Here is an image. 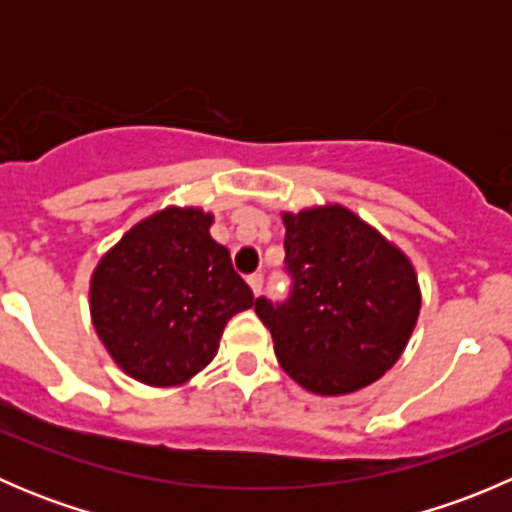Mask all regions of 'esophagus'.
<instances>
[{
    "instance_id": "esophagus-1",
    "label": "esophagus",
    "mask_w": 512,
    "mask_h": 512,
    "mask_svg": "<svg viewBox=\"0 0 512 512\" xmlns=\"http://www.w3.org/2000/svg\"><path fill=\"white\" fill-rule=\"evenodd\" d=\"M247 285H250V289H252V294H260L262 292V275H250L247 277Z\"/></svg>"
}]
</instances>
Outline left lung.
I'll list each match as a JSON object with an SVG mask.
<instances>
[{"label": "left lung", "mask_w": 512, "mask_h": 512, "mask_svg": "<svg viewBox=\"0 0 512 512\" xmlns=\"http://www.w3.org/2000/svg\"><path fill=\"white\" fill-rule=\"evenodd\" d=\"M292 294L255 302L289 379L319 396L379 381L404 354L421 287L399 245L339 203L282 213Z\"/></svg>", "instance_id": "left-lung-1"}]
</instances>
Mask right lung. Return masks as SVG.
Wrapping results in <instances>:
<instances>
[{"label": "right lung", "instance_id": "add662e5", "mask_svg": "<svg viewBox=\"0 0 512 512\" xmlns=\"http://www.w3.org/2000/svg\"><path fill=\"white\" fill-rule=\"evenodd\" d=\"M215 215L168 205L98 260L91 322L118 369L146 386H180L218 354L225 324L255 304L213 240Z\"/></svg>", "mask_w": 512, "mask_h": 512}]
</instances>
